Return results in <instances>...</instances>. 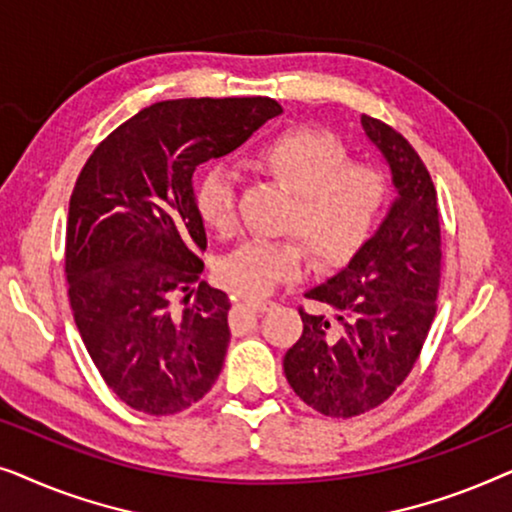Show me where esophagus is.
<instances>
[{"instance_id": "1", "label": "esophagus", "mask_w": 512, "mask_h": 512, "mask_svg": "<svg viewBox=\"0 0 512 512\" xmlns=\"http://www.w3.org/2000/svg\"><path fill=\"white\" fill-rule=\"evenodd\" d=\"M244 303H247L249 307H254V310H258V312H268V310H272V307H275L272 300H263V298H247Z\"/></svg>"}]
</instances>
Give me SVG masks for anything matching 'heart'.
I'll return each instance as SVG.
<instances>
[{
	"mask_svg": "<svg viewBox=\"0 0 512 512\" xmlns=\"http://www.w3.org/2000/svg\"><path fill=\"white\" fill-rule=\"evenodd\" d=\"M338 139L324 130L296 125L265 139L256 165L296 193L289 223L321 263L352 258L375 233L387 205V179L368 163H347ZM202 223L221 235L237 226V179L223 165H209L195 184ZM305 268V242L249 240L219 263L221 282L244 296H265Z\"/></svg>",
	"mask_w": 512,
	"mask_h": 512,
	"instance_id": "heart-1",
	"label": "heart"
}]
</instances>
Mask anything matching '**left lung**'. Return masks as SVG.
Here are the masks:
<instances>
[{
  "mask_svg": "<svg viewBox=\"0 0 512 512\" xmlns=\"http://www.w3.org/2000/svg\"><path fill=\"white\" fill-rule=\"evenodd\" d=\"M368 142L389 167L396 198L370 240L305 298L303 335L284 356L293 391L326 417L377 408L410 375L436 317L440 223L436 188L422 158L387 123L361 116Z\"/></svg>",
  "mask_w": 512,
  "mask_h": 512,
  "instance_id": "left-lung-1",
  "label": "left lung"
}]
</instances>
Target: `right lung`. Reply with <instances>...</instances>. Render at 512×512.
<instances>
[{
	"instance_id": "right-lung-1",
	"label": "right lung",
	"mask_w": 512,
	"mask_h": 512,
	"mask_svg": "<svg viewBox=\"0 0 512 512\" xmlns=\"http://www.w3.org/2000/svg\"><path fill=\"white\" fill-rule=\"evenodd\" d=\"M282 114L270 97H200L146 107L93 151L69 200V303L90 359L132 410L177 415L226 359L230 300L198 282L207 233L193 172ZM187 293L185 307L173 293Z\"/></svg>"
}]
</instances>
